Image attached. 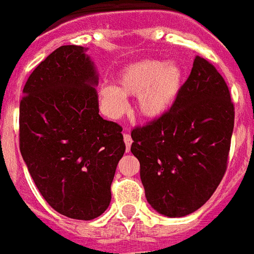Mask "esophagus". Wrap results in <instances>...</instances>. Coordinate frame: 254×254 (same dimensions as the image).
<instances>
[{
  "label": "esophagus",
  "mask_w": 254,
  "mask_h": 254,
  "mask_svg": "<svg viewBox=\"0 0 254 254\" xmlns=\"http://www.w3.org/2000/svg\"><path fill=\"white\" fill-rule=\"evenodd\" d=\"M123 139H125L126 149H127V151H128L129 147H131V145H132V138H131V135L129 134H125L123 135Z\"/></svg>",
  "instance_id": "34e87169"
}]
</instances>
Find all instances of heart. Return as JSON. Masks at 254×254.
Returning <instances> with one entry per match:
<instances>
[{
    "label": "heart",
    "instance_id": "obj_1",
    "mask_svg": "<svg viewBox=\"0 0 254 254\" xmlns=\"http://www.w3.org/2000/svg\"><path fill=\"white\" fill-rule=\"evenodd\" d=\"M183 70L176 64L162 59H145L132 64L122 71L118 86L105 85L100 97L105 112L119 118L127 108L125 97H136L140 116L154 119L173 105L183 86Z\"/></svg>",
    "mask_w": 254,
    "mask_h": 254
}]
</instances>
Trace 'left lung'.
I'll return each instance as SVG.
<instances>
[{"mask_svg":"<svg viewBox=\"0 0 254 254\" xmlns=\"http://www.w3.org/2000/svg\"><path fill=\"white\" fill-rule=\"evenodd\" d=\"M233 128L229 86L214 64L196 57L173 105L131 131L149 204L170 218L200 208L225 176Z\"/></svg>","mask_w":254,"mask_h":254,"instance_id":"obj_1","label":"left lung"}]
</instances>
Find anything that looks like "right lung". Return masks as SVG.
<instances>
[{
	"label": "right lung",
	"mask_w": 254,
	"mask_h": 254,
	"mask_svg": "<svg viewBox=\"0 0 254 254\" xmlns=\"http://www.w3.org/2000/svg\"><path fill=\"white\" fill-rule=\"evenodd\" d=\"M99 82L81 46H62L35 67L20 101V151L35 186L59 214L90 221L111 203L126 150L122 126L99 115Z\"/></svg>",
	"instance_id": "1"
}]
</instances>
